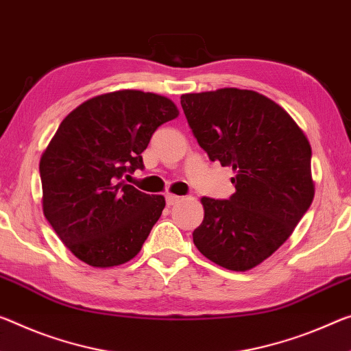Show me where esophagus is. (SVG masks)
Masks as SVG:
<instances>
[{"label": "esophagus", "mask_w": 351, "mask_h": 351, "mask_svg": "<svg viewBox=\"0 0 351 351\" xmlns=\"http://www.w3.org/2000/svg\"><path fill=\"white\" fill-rule=\"evenodd\" d=\"M165 202H167V206H173V204H176L178 202H180V197L173 195V193H167Z\"/></svg>", "instance_id": "1"}]
</instances>
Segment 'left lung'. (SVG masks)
Returning <instances> with one entry per match:
<instances>
[{"mask_svg": "<svg viewBox=\"0 0 351 351\" xmlns=\"http://www.w3.org/2000/svg\"><path fill=\"white\" fill-rule=\"evenodd\" d=\"M181 106L209 159L236 173L230 199L202 198L193 243L217 265L247 271L291 237L313 203L309 141L280 104L254 90L186 93Z\"/></svg>", "mask_w": 351, "mask_h": 351, "instance_id": "8db88e82", "label": "left lung"}]
</instances>
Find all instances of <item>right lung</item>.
<instances>
[{"label": "right lung", "mask_w": 351, "mask_h": 351, "mask_svg": "<svg viewBox=\"0 0 351 351\" xmlns=\"http://www.w3.org/2000/svg\"><path fill=\"white\" fill-rule=\"evenodd\" d=\"M178 115L170 98L128 88L87 99L59 125L38 165L42 209L82 263L106 269L142 250L165 198L121 178L143 169L153 132Z\"/></svg>", "instance_id": "1"}]
</instances>
